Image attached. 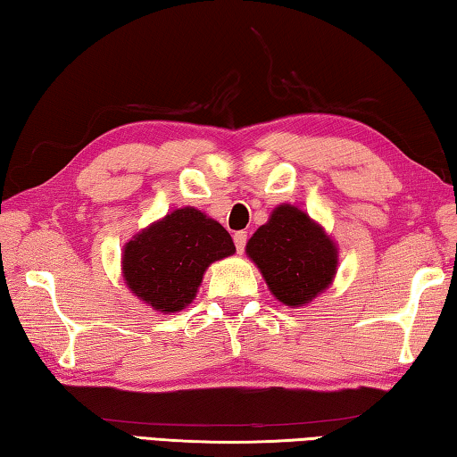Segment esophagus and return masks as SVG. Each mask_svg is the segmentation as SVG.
<instances>
[{
    "instance_id": "esophagus-1",
    "label": "esophagus",
    "mask_w": 457,
    "mask_h": 457,
    "mask_svg": "<svg viewBox=\"0 0 457 457\" xmlns=\"http://www.w3.org/2000/svg\"><path fill=\"white\" fill-rule=\"evenodd\" d=\"M234 244H236V250L242 253L245 250V244H247V231H236Z\"/></svg>"
}]
</instances>
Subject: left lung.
<instances>
[{
  "instance_id": "left-lung-1",
  "label": "left lung",
  "mask_w": 457,
  "mask_h": 457,
  "mask_svg": "<svg viewBox=\"0 0 457 457\" xmlns=\"http://www.w3.org/2000/svg\"><path fill=\"white\" fill-rule=\"evenodd\" d=\"M274 296L300 306L328 288L337 272V247L322 228L292 205L276 207L245 245Z\"/></svg>"
}]
</instances>
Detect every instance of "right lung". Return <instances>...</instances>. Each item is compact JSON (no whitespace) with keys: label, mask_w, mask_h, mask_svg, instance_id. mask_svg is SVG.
Returning a JSON list of instances; mask_svg holds the SVG:
<instances>
[{"label":"right lung","mask_w":457,"mask_h":457,"mask_svg":"<svg viewBox=\"0 0 457 457\" xmlns=\"http://www.w3.org/2000/svg\"><path fill=\"white\" fill-rule=\"evenodd\" d=\"M234 252L221 223L183 207L130 239L122 274L135 296L154 311L177 312L195 298L207 266Z\"/></svg>","instance_id":"obj_1"}]
</instances>
